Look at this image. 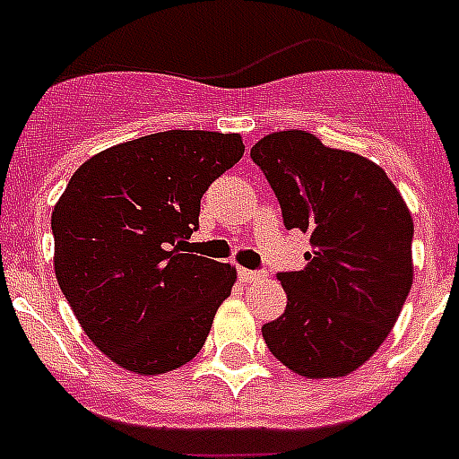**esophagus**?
<instances>
[{
  "mask_svg": "<svg viewBox=\"0 0 459 459\" xmlns=\"http://www.w3.org/2000/svg\"><path fill=\"white\" fill-rule=\"evenodd\" d=\"M238 278H241L243 282H257V280L264 278V273H262V271H250V269H241V266H238Z\"/></svg>",
  "mask_w": 459,
  "mask_h": 459,
  "instance_id": "obj_1",
  "label": "esophagus"
}]
</instances>
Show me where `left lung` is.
I'll return each mask as SVG.
<instances>
[{
    "label": "left lung",
    "mask_w": 459,
    "mask_h": 459,
    "mask_svg": "<svg viewBox=\"0 0 459 459\" xmlns=\"http://www.w3.org/2000/svg\"><path fill=\"white\" fill-rule=\"evenodd\" d=\"M287 230L310 234L303 271L278 273L287 307L262 326L271 354L306 379L347 377L379 350L413 282V221L386 172L306 131L250 149Z\"/></svg>",
    "instance_id": "obj_1"
}]
</instances>
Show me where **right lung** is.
Returning <instances> with one entry per match:
<instances>
[{
    "instance_id": "add662e5",
    "label": "right lung",
    "mask_w": 459,
    "mask_h": 459,
    "mask_svg": "<svg viewBox=\"0 0 459 459\" xmlns=\"http://www.w3.org/2000/svg\"><path fill=\"white\" fill-rule=\"evenodd\" d=\"M238 133L165 131L75 169L52 211L55 275L80 326L124 370L163 375L204 347L237 269L190 255L200 200L243 156Z\"/></svg>"
}]
</instances>
